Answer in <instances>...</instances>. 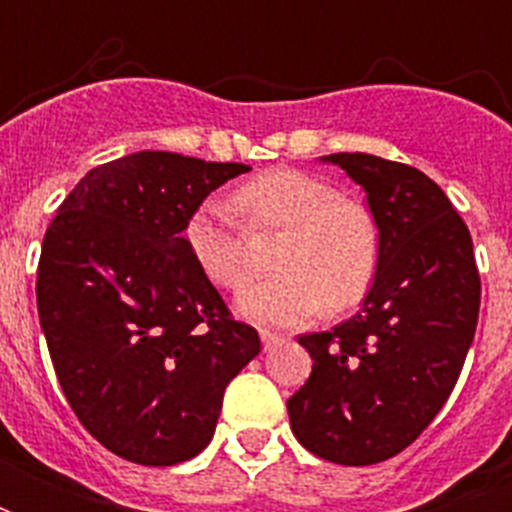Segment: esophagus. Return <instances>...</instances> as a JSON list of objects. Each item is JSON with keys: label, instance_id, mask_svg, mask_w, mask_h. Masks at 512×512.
I'll return each instance as SVG.
<instances>
[{"label": "esophagus", "instance_id": "obj_1", "mask_svg": "<svg viewBox=\"0 0 512 512\" xmlns=\"http://www.w3.org/2000/svg\"><path fill=\"white\" fill-rule=\"evenodd\" d=\"M260 340H263V350L268 353V350L279 348L281 342H284V337L276 335V332H263V335H260Z\"/></svg>", "mask_w": 512, "mask_h": 512}]
</instances>
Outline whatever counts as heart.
<instances>
[{"mask_svg":"<svg viewBox=\"0 0 512 512\" xmlns=\"http://www.w3.org/2000/svg\"><path fill=\"white\" fill-rule=\"evenodd\" d=\"M233 207L252 228H284L273 249L279 268L241 289L236 311L260 327H300L329 303L364 297L377 271V228L361 204L337 199L321 177L300 170H268L233 193ZM183 241L201 276L220 289L247 279V244L231 207L204 199L188 212Z\"/></svg>","mask_w":512,"mask_h":512,"instance_id":"1","label":"heart"}]
</instances>
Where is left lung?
<instances>
[{
    "instance_id": "left-lung-1",
    "label": "left lung",
    "mask_w": 512,
    "mask_h": 512,
    "mask_svg": "<svg viewBox=\"0 0 512 512\" xmlns=\"http://www.w3.org/2000/svg\"><path fill=\"white\" fill-rule=\"evenodd\" d=\"M366 193L380 257L364 308L300 335L313 372L287 401L300 444L337 465L396 457L457 385L476 335L481 279L468 225L425 172L369 154H329Z\"/></svg>"
}]
</instances>
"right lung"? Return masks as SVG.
Listing matches in <instances>:
<instances>
[{"label": "right lung", "mask_w": 512, "mask_h": 512, "mask_svg": "<svg viewBox=\"0 0 512 512\" xmlns=\"http://www.w3.org/2000/svg\"><path fill=\"white\" fill-rule=\"evenodd\" d=\"M249 170L138 151L87 172L44 233L52 366L79 422L124 460L164 468L207 449L225 385L260 353L183 241L188 212Z\"/></svg>", "instance_id": "add662e5"}]
</instances>
